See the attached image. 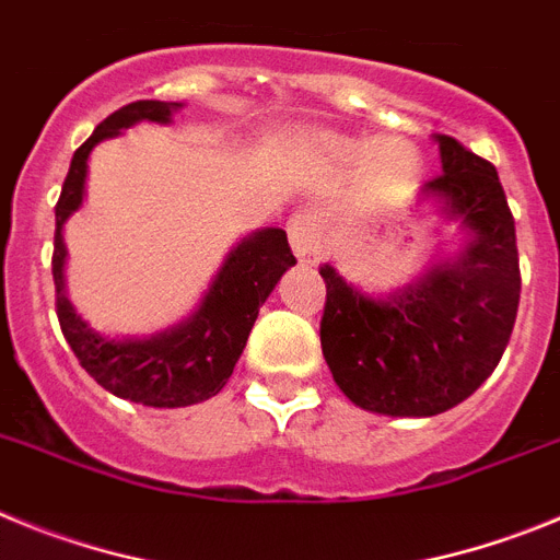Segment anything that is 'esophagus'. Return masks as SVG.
<instances>
[{
    "instance_id": "esophagus-1",
    "label": "esophagus",
    "mask_w": 560,
    "mask_h": 560,
    "mask_svg": "<svg viewBox=\"0 0 560 560\" xmlns=\"http://www.w3.org/2000/svg\"><path fill=\"white\" fill-rule=\"evenodd\" d=\"M289 237L294 246L296 260L303 266H316L323 260V241H319V230L316 221L308 212H294L289 219Z\"/></svg>"
}]
</instances>
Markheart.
I'll use <instances>...</instances> for the list:
<instances>
[{"label": "heart", "mask_w": 560, "mask_h": 560, "mask_svg": "<svg viewBox=\"0 0 560 560\" xmlns=\"http://www.w3.org/2000/svg\"><path fill=\"white\" fill-rule=\"evenodd\" d=\"M325 151L339 162H359L368 148L359 145V142L336 140V137H325L323 142ZM370 165L375 173H387V176H407L418 165V156H415V148L404 140H381L370 148Z\"/></svg>", "instance_id": "b5f03b06"}]
</instances>
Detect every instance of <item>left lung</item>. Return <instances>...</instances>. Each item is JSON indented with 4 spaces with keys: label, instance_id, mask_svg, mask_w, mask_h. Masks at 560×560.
Instances as JSON below:
<instances>
[{
    "label": "left lung",
    "instance_id": "left-lung-1",
    "mask_svg": "<svg viewBox=\"0 0 560 560\" xmlns=\"http://www.w3.org/2000/svg\"><path fill=\"white\" fill-rule=\"evenodd\" d=\"M443 173L420 187L468 235L463 252L389 296H370L319 266L323 355L339 389L368 412L432 418L497 370L518 311L516 224L491 162L438 133Z\"/></svg>",
    "mask_w": 560,
    "mask_h": 560
}]
</instances>
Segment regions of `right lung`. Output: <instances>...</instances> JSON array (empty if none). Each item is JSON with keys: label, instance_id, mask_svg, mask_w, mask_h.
Here are the masks:
<instances>
[{"label": "right lung", "instance_id": "obj_1", "mask_svg": "<svg viewBox=\"0 0 560 560\" xmlns=\"http://www.w3.org/2000/svg\"><path fill=\"white\" fill-rule=\"evenodd\" d=\"M182 103L137 101L108 114L72 156L61 199L56 205V249H52V280H56V311L63 339L78 355L81 368L117 398L142 407L176 409L212 398L230 381L235 361L241 359L266 296L275 291L285 269L296 264L283 230L252 232L232 246L205 300L185 323L142 339H112L89 328L67 300L63 283V224L83 205L86 160L92 148L106 137H117L122 128L140 120L171 122Z\"/></svg>", "mask_w": 560, "mask_h": 560}]
</instances>
